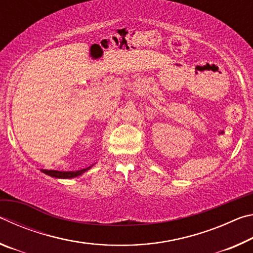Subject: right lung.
Returning <instances> with one entry per match:
<instances>
[{
	"mask_svg": "<svg viewBox=\"0 0 253 253\" xmlns=\"http://www.w3.org/2000/svg\"><path fill=\"white\" fill-rule=\"evenodd\" d=\"M95 164H92L90 166H88V168L83 169H79V170H54V169H41L42 173H44L46 175H49L51 177H54V178H74L77 176H80V175H83L84 172H87L88 169H90L92 166Z\"/></svg>",
	"mask_w": 253,
	"mask_h": 253,
	"instance_id": "1",
	"label": "right lung"
}]
</instances>
